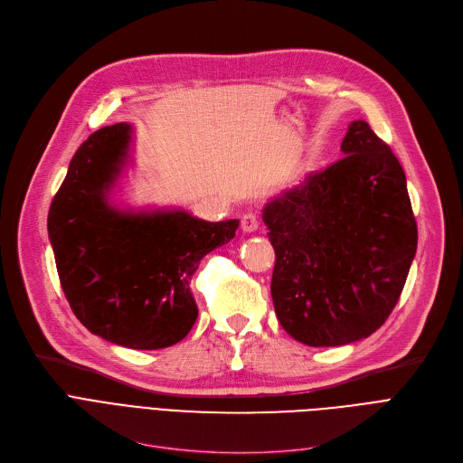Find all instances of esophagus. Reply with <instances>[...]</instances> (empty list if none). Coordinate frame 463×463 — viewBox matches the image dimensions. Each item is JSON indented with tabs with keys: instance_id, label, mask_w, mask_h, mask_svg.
<instances>
[{
	"instance_id": "obj_1",
	"label": "esophagus",
	"mask_w": 463,
	"mask_h": 463,
	"mask_svg": "<svg viewBox=\"0 0 463 463\" xmlns=\"http://www.w3.org/2000/svg\"><path fill=\"white\" fill-rule=\"evenodd\" d=\"M257 229H259V215L257 213L250 212V213H246L244 217H241V231H244V232H253Z\"/></svg>"
}]
</instances>
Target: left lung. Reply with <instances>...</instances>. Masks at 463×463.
<instances>
[{
    "instance_id": "obj_1",
    "label": "left lung",
    "mask_w": 463,
    "mask_h": 463,
    "mask_svg": "<svg viewBox=\"0 0 463 463\" xmlns=\"http://www.w3.org/2000/svg\"><path fill=\"white\" fill-rule=\"evenodd\" d=\"M342 154L262 210L276 251V315L309 347L347 345L381 328L417 253L405 175L388 144L356 119Z\"/></svg>"
}]
</instances>
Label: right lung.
I'll return each instance as SVG.
<instances>
[{
  "mask_svg": "<svg viewBox=\"0 0 463 463\" xmlns=\"http://www.w3.org/2000/svg\"><path fill=\"white\" fill-rule=\"evenodd\" d=\"M131 135L121 121L80 144L48 212V238L77 319L110 344L154 351L178 344L193 328L199 309L191 276L206 253L234 238L240 222L112 206Z\"/></svg>",
  "mask_w": 463,
  "mask_h": 463,
  "instance_id": "right-lung-1",
  "label": "right lung"
}]
</instances>
